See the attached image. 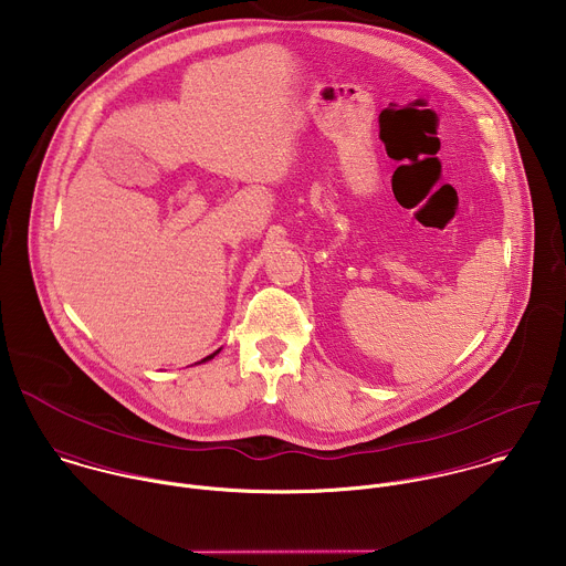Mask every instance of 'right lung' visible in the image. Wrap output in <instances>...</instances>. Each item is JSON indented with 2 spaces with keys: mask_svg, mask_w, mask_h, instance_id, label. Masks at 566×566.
Instances as JSON below:
<instances>
[{
  "mask_svg": "<svg viewBox=\"0 0 566 566\" xmlns=\"http://www.w3.org/2000/svg\"><path fill=\"white\" fill-rule=\"evenodd\" d=\"M214 354H217V352H214ZM214 354H210V356H206V358H203V360H201V363H206V360H210V358H214Z\"/></svg>",
  "mask_w": 566,
  "mask_h": 566,
  "instance_id": "right-lung-1",
  "label": "right lung"
}]
</instances>
